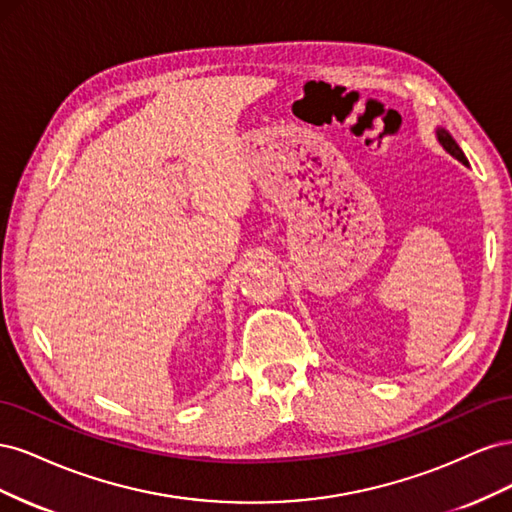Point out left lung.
<instances>
[{
  "instance_id": "8db88e82",
  "label": "left lung",
  "mask_w": 512,
  "mask_h": 512,
  "mask_svg": "<svg viewBox=\"0 0 512 512\" xmlns=\"http://www.w3.org/2000/svg\"><path fill=\"white\" fill-rule=\"evenodd\" d=\"M436 136H438L440 145H442V147H444L448 153H451L453 158H457L461 164H466V166H468V160H466V156H463L461 147L455 143V138H453L451 134H448L444 128H438V130H436Z\"/></svg>"
}]
</instances>
